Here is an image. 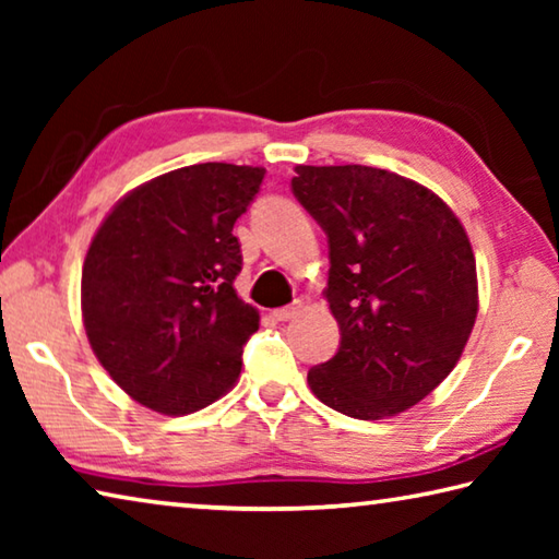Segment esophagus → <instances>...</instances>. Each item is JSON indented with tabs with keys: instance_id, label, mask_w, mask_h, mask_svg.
<instances>
[{
	"instance_id": "esophagus-1",
	"label": "esophagus",
	"mask_w": 559,
	"mask_h": 559,
	"mask_svg": "<svg viewBox=\"0 0 559 559\" xmlns=\"http://www.w3.org/2000/svg\"><path fill=\"white\" fill-rule=\"evenodd\" d=\"M300 308H302V302L296 300V302H290V306H283V308L273 310V318H276V320H290V318H296L300 313Z\"/></svg>"
}]
</instances>
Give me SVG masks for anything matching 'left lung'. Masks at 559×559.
Returning <instances> with one entry per match:
<instances>
[{"mask_svg": "<svg viewBox=\"0 0 559 559\" xmlns=\"http://www.w3.org/2000/svg\"><path fill=\"white\" fill-rule=\"evenodd\" d=\"M296 200L328 236L325 298L340 347L310 367L320 402L384 419L431 394L476 323L471 241L431 189L365 165H298Z\"/></svg>", "mask_w": 559, "mask_h": 559, "instance_id": "8db88e82", "label": "left lung"}]
</instances>
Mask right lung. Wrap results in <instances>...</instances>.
<instances>
[{
	"label": "right lung",
	"mask_w": 559,
	"mask_h": 559,
	"mask_svg": "<svg viewBox=\"0 0 559 559\" xmlns=\"http://www.w3.org/2000/svg\"><path fill=\"white\" fill-rule=\"evenodd\" d=\"M263 167L204 163L155 177L112 206L81 276L88 343L120 390L159 414H192L241 372L257 308L234 290V224Z\"/></svg>",
	"instance_id": "right-lung-1"
}]
</instances>
